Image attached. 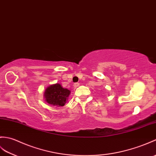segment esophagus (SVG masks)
<instances>
[{"instance_id":"esophagus-1","label":"esophagus","mask_w":156,"mask_h":156,"mask_svg":"<svg viewBox=\"0 0 156 156\" xmlns=\"http://www.w3.org/2000/svg\"><path fill=\"white\" fill-rule=\"evenodd\" d=\"M80 86V84L78 82H76V83H74V87H76H76H78Z\"/></svg>"}]
</instances>
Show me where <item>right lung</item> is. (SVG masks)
<instances>
[{"label":"right lung","instance_id":"obj_1","mask_svg":"<svg viewBox=\"0 0 156 156\" xmlns=\"http://www.w3.org/2000/svg\"><path fill=\"white\" fill-rule=\"evenodd\" d=\"M70 94L69 90L62 88L60 84H55L45 90L44 96L47 103L60 107L64 106Z\"/></svg>","mask_w":156,"mask_h":156}]
</instances>
